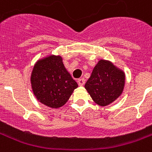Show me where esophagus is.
Instances as JSON below:
<instances>
[{"instance_id":"esophagus-1","label":"esophagus","mask_w":152,"mask_h":152,"mask_svg":"<svg viewBox=\"0 0 152 152\" xmlns=\"http://www.w3.org/2000/svg\"><path fill=\"white\" fill-rule=\"evenodd\" d=\"M77 82H78V85L80 86H82L85 85V83H86V80L84 79V78H80L77 80Z\"/></svg>"}]
</instances>
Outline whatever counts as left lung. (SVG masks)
Masks as SVG:
<instances>
[{
    "mask_svg": "<svg viewBox=\"0 0 152 152\" xmlns=\"http://www.w3.org/2000/svg\"><path fill=\"white\" fill-rule=\"evenodd\" d=\"M124 82L125 76L123 71L110 61L101 59L94 66L85 88L94 102L104 107L121 96Z\"/></svg>",
    "mask_w": 152,
    "mask_h": 152,
    "instance_id": "1",
    "label": "left lung"
}]
</instances>
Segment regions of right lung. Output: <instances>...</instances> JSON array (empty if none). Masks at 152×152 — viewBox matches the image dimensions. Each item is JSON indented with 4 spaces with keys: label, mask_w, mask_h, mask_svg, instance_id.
Returning a JSON list of instances; mask_svg holds the SVG:
<instances>
[{
    "label": "right lung",
    "mask_w": 152,
    "mask_h": 152,
    "mask_svg": "<svg viewBox=\"0 0 152 152\" xmlns=\"http://www.w3.org/2000/svg\"><path fill=\"white\" fill-rule=\"evenodd\" d=\"M31 83L38 101L51 108L64 105L78 87L63 65L62 57L55 55H50L36 63Z\"/></svg>",
    "instance_id": "1"
}]
</instances>
